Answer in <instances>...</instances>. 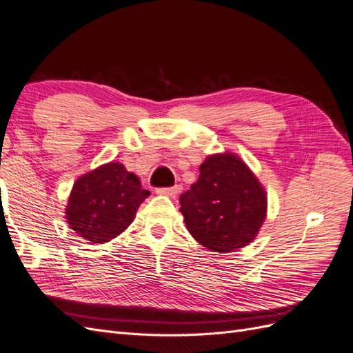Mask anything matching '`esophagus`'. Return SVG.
Segmentation results:
<instances>
[{
	"label": "esophagus",
	"instance_id": "obj_1",
	"mask_svg": "<svg viewBox=\"0 0 353 353\" xmlns=\"http://www.w3.org/2000/svg\"><path fill=\"white\" fill-rule=\"evenodd\" d=\"M181 185H174V187H166V188H157L159 194H163L168 197H176L181 193Z\"/></svg>",
	"mask_w": 353,
	"mask_h": 353
}]
</instances>
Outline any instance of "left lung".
Instances as JSON below:
<instances>
[{
    "label": "left lung",
    "instance_id": "obj_1",
    "mask_svg": "<svg viewBox=\"0 0 353 353\" xmlns=\"http://www.w3.org/2000/svg\"><path fill=\"white\" fill-rule=\"evenodd\" d=\"M187 230L213 252L244 248L266 215V196L252 170L232 153L209 156L197 183L179 197Z\"/></svg>",
    "mask_w": 353,
    "mask_h": 353
}]
</instances>
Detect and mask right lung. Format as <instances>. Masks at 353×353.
I'll use <instances>...</instances> for the list:
<instances>
[{
    "mask_svg": "<svg viewBox=\"0 0 353 353\" xmlns=\"http://www.w3.org/2000/svg\"><path fill=\"white\" fill-rule=\"evenodd\" d=\"M150 191L121 163H108L73 184L66 216L70 228L91 243H105L126 230Z\"/></svg>",
    "mask_w": 353,
    "mask_h": 353,
    "instance_id": "obj_1",
    "label": "right lung"
}]
</instances>
